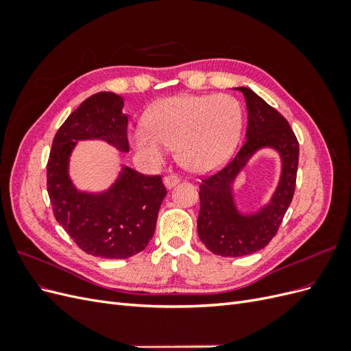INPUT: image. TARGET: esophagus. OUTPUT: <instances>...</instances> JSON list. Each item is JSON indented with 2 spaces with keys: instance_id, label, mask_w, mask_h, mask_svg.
Segmentation results:
<instances>
[{
  "instance_id": "obj_1",
  "label": "esophagus",
  "mask_w": 351,
  "mask_h": 351,
  "mask_svg": "<svg viewBox=\"0 0 351 351\" xmlns=\"http://www.w3.org/2000/svg\"><path fill=\"white\" fill-rule=\"evenodd\" d=\"M164 183L167 189H173L177 183H180V177L177 174H169L164 178Z\"/></svg>"
}]
</instances>
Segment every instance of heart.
<instances>
[{"label":"heart","instance_id":"b5f03b06","mask_svg":"<svg viewBox=\"0 0 351 351\" xmlns=\"http://www.w3.org/2000/svg\"><path fill=\"white\" fill-rule=\"evenodd\" d=\"M241 108L230 95H183L156 102L132 142L142 156L161 162L169 146L192 171H209L226 161L241 130Z\"/></svg>","mask_w":351,"mask_h":351}]
</instances>
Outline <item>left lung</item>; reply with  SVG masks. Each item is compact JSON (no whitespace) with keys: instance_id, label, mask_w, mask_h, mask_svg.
I'll return each instance as SVG.
<instances>
[{"instance_id":"obj_1","label":"left lung","mask_w":351,"mask_h":351,"mask_svg":"<svg viewBox=\"0 0 351 351\" xmlns=\"http://www.w3.org/2000/svg\"><path fill=\"white\" fill-rule=\"evenodd\" d=\"M239 90L247 105L246 141L226 167L205 176L199 186V239L212 253L226 258L258 252L275 237L293 200L299 165V141L289 121L250 89ZM263 145L275 147L282 154V180L269 206L243 217L232 202L230 183L250 155Z\"/></svg>"}]
</instances>
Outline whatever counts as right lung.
I'll return each instance as SVG.
<instances>
[{"label":"right lung","mask_w":351,"mask_h":351,"mask_svg":"<svg viewBox=\"0 0 351 351\" xmlns=\"http://www.w3.org/2000/svg\"><path fill=\"white\" fill-rule=\"evenodd\" d=\"M123 99L111 92L84 99L62 123L52 141L47 164V190L56 219L77 246L92 256L125 259L152 239L158 210L167 195L161 176H145L124 167L108 192H77L67 174L77 141L104 139L129 152Z\"/></svg>","instance_id":"1"}]
</instances>
